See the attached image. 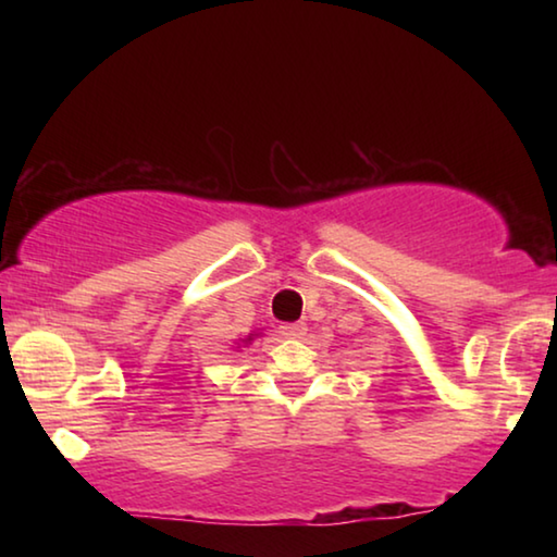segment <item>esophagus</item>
<instances>
[{"label": "esophagus", "mask_w": 557, "mask_h": 557, "mask_svg": "<svg viewBox=\"0 0 557 557\" xmlns=\"http://www.w3.org/2000/svg\"><path fill=\"white\" fill-rule=\"evenodd\" d=\"M280 332H282V336L285 338H301L307 334V326L301 324V322H295V324H282L280 326Z\"/></svg>", "instance_id": "1"}]
</instances>
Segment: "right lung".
Listing matches in <instances>:
<instances>
[{"label":"right lung","mask_w":557,"mask_h":557,"mask_svg":"<svg viewBox=\"0 0 557 557\" xmlns=\"http://www.w3.org/2000/svg\"><path fill=\"white\" fill-rule=\"evenodd\" d=\"M258 336H260V332H252V334H248V336H245V338H238V342H235V351H240V348L250 346L252 342H256Z\"/></svg>","instance_id":"add662e5"}]
</instances>
